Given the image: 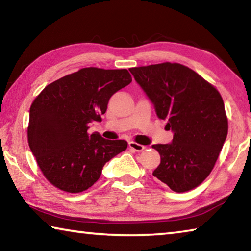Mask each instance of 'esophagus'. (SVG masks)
Masks as SVG:
<instances>
[{"label": "esophagus", "mask_w": 251, "mask_h": 251, "mask_svg": "<svg viewBox=\"0 0 251 251\" xmlns=\"http://www.w3.org/2000/svg\"><path fill=\"white\" fill-rule=\"evenodd\" d=\"M128 146H129L130 150H133L135 151H144L146 148L145 146H143V145H141V144H137V143H135V142H129L128 143Z\"/></svg>", "instance_id": "esophagus-1"}]
</instances>
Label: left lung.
I'll list each match as a JSON object with an SVG mask.
<instances>
[{"instance_id":"left-lung-1","label":"left lung","mask_w":251,"mask_h":251,"mask_svg":"<svg viewBox=\"0 0 251 251\" xmlns=\"http://www.w3.org/2000/svg\"><path fill=\"white\" fill-rule=\"evenodd\" d=\"M130 73L154 104L173 143L156 144L160 164L152 175L176 193L196 188L209 176L228 133L223 97L214 85L185 65L160 63Z\"/></svg>"}]
</instances>
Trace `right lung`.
Wrapping results in <instances>:
<instances>
[{"instance_id": "add662e5", "label": "right lung", "mask_w": 251, "mask_h": 251, "mask_svg": "<svg viewBox=\"0 0 251 251\" xmlns=\"http://www.w3.org/2000/svg\"><path fill=\"white\" fill-rule=\"evenodd\" d=\"M131 82L127 70L85 67L49 84L29 108L27 141L42 174L66 193H82L100 177L104 165L127 148L123 139L90 134L110 97Z\"/></svg>"}]
</instances>
